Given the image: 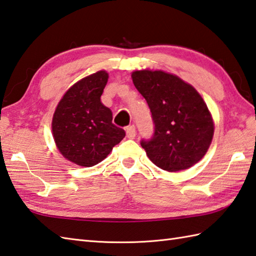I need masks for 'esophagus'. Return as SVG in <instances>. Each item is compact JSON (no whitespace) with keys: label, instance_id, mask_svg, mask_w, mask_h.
<instances>
[{"label":"esophagus","instance_id":"34e87169","mask_svg":"<svg viewBox=\"0 0 256 256\" xmlns=\"http://www.w3.org/2000/svg\"><path fill=\"white\" fill-rule=\"evenodd\" d=\"M126 134L127 138L134 139L136 137V127L134 126H129L126 128Z\"/></svg>","mask_w":256,"mask_h":256}]
</instances>
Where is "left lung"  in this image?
Wrapping results in <instances>:
<instances>
[{
  "mask_svg": "<svg viewBox=\"0 0 256 256\" xmlns=\"http://www.w3.org/2000/svg\"><path fill=\"white\" fill-rule=\"evenodd\" d=\"M137 90L147 100L154 124L152 138L142 147L152 162L169 172L189 169L210 147L214 124L194 87L162 70H136Z\"/></svg>",
  "mask_w": 256,
  "mask_h": 256,
  "instance_id": "obj_1",
  "label": "left lung"
}]
</instances>
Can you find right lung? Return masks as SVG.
<instances>
[{"label": "right lung", "mask_w": 256, "mask_h": 256, "mask_svg": "<svg viewBox=\"0 0 256 256\" xmlns=\"http://www.w3.org/2000/svg\"><path fill=\"white\" fill-rule=\"evenodd\" d=\"M108 72L99 70L82 78L65 92L57 105L52 130L64 158L92 166L110 154L126 136L112 124V112L100 102Z\"/></svg>", "instance_id": "add662e5"}]
</instances>
